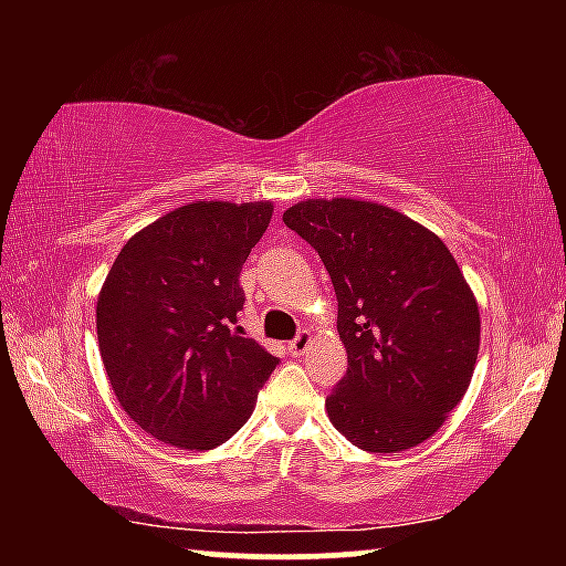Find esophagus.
I'll use <instances>...</instances> for the list:
<instances>
[{
	"label": "esophagus",
	"mask_w": 566,
	"mask_h": 566,
	"mask_svg": "<svg viewBox=\"0 0 566 566\" xmlns=\"http://www.w3.org/2000/svg\"><path fill=\"white\" fill-rule=\"evenodd\" d=\"M310 344H312V334L304 329V332L296 334V339L290 342V354H292V357H302V354L310 349Z\"/></svg>",
	"instance_id": "esophagus-1"
}]
</instances>
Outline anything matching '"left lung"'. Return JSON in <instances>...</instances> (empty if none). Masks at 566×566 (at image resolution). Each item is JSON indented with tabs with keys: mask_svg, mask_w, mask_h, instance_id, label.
I'll return each instance as SVG.
<instances>
[{
	"mask_svg": "<svg viewBox=\"0 0 566 566\" xmlns=\"http://www.w3.org/2000/svg\"><path fill=\"white\" fill-rule=\"evenodd\" d=\"M327 266L347 375L327 415L354 447L405 452L434 437L472 381L479 304L447 244L397 209L352 197L284 212Z\"/></svg>",
	"mask_w": 566,
	"mask_h": 566,
	"instance_id": "8db88e82",
	"label": "left lung"
}]
</instances>
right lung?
Listing matches in <instances>:
<instances>
[{"mask_svg": "<svg viewBox=\"0 0 566 566\" xmlns=\"http://www.w3.org/2000/svg\"><path fill=\"white\" fill-rule=\"evenodd\" d=\"M272 202H189L139 229L97 300V339L132 421L179 449H214L242 429L276 367L244 337L239 272Z\"/></svg>", "mask_w": 566, "mask_h": 566, "instance_id": "obj_1", "label": "right lung"}]
</instances>
